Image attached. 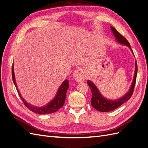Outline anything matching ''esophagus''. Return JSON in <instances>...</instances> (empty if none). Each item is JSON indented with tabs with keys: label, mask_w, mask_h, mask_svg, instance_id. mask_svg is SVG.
Wrapping results in <instances>:
<instances>
[{
	"label": "esophagus",
	"mask_w": 148,
	"mask_h": 148,
	"mask_svg": "<svg viewBox=\"0 0 148 148\" xmlns=\"http://www.w3.org/2000/svg\"><path fill=\"white\" fill-rule=\"evenodd\" d=\"M73 77L75 80L77 82H83L84 79L86 78V73H85L83 69H78L74 71Z\"/></svg>",
	"instance_id": "1"
}]
</instances>
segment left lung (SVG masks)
Returning <instances> with one entry per match:
<instances>
[{
	"label": "left lung",
	"mask_w": 148,
	"mask_h": 148,
	"mask_svg": "<svg viewBox=\"0 0 148 148\" xmlns=\"http://www.w3.org/2000/svg\"><path fill=\"white\" fill-rule=\"evenodd\" d=\"M110 29L112 31L113 34L115 36L116 42H117L120 44H122V45H125L128 46L130 49V50L133 54V51L132 50L130 45V43L126 39V38L123 37L122 35H121L118 31L113 27V26H110ZM137 71H138L137 63H136V61H135V73H134V77L133 79V82L131 85V87L129 89V91L125 94L123 97H120L119 99H116V100L107 99V98L104 97L101 95V92L99 91V89H97L96 85L92 82H91L90 80H88L87 83L88 84V86H89V88H90L92 92V98H91L92 106L94 107V108L96 109L99 112H109L118 108V107H120L121 105H122L124 102L129 100L133 95L134 88H135L136 79Z\"/></svg>",
	"instance_id": "8db88e82"
}]
</instances>
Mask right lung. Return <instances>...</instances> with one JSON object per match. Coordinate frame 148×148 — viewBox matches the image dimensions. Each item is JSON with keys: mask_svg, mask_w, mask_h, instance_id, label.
Returning a JSON list of instances; mask_svg holds the SVG:
<instances>
[{"mask_svg": "<svg viewBox=\"0 0 148 148\" xmlns=\"http://www.w3.org/2000/svg\"><path fill=\"white\" fill-rule=\"evenodd\" d=\"M12 79L13 82L14 83L15 86L16 88V90L18 93L21 98V99L24 103L25 106L28 108L30 110L34 113H36L38 114H52L53 112H56L60 108L64 105L65 100L66 98V93L67 89L69 86V83L68 79H65V81L62 83L60 86L59 87V89L57 90L56 93V95L53 99L49 102L48 104L46 106L42 107H36L34 106L31 105L29 103L26 102L23 97H21L18 89L17 88V85L15 82V77L14 74V71H13V64L12 65Z\"/></svg>", "mask_w": 148, "mask_h": 148, "instance_id": "obj_1", "label": "right lung"}]
</instances>
